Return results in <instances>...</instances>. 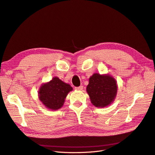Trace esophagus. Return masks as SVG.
I'll return each instance as SVG.
<instances>
[{
  "label": "esophagus",
  "instance_id": "1",
  "mask_svg": "<svg viewBox=\"0 0 155 155\" xmlns=\"http://www.w3.org/2000/svg\"><path fill=\"white\" fill-rule=\"evenodd\" d=\"M83 86H79V87H76L75 88H76V90H77V91H81V90H83Z\"/></svg>",
  "mask_w": 155,
  "mask_h": 155
}]
</instances>
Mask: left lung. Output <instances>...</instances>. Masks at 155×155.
Returning <instances> with one entry per match:
<instances>
[{
	"label": "left lung",
	"instance_id": "left-lung-1",
	"mask_svg": "<svg viewBox=\"0 0 155 155\" xmlns=\"http://www.w3.org/2000/svg\"><path fill=\"white\" fill-rule=\"evenodd\" d=\"M118 91L116 79L109 74L95 73L89 78L87 92L93 105L104 108L114 101Z\"/></svg>",
	"mask_w": 155,
	"mask_h": 155
}]
</instances>
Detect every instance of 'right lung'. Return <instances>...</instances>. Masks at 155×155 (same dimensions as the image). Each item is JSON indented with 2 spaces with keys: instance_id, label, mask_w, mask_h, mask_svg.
Listing matches in <instances>:
<instances>
[{
  "instance_id": "obj_1",
  "label": "right lung",
  "mask_w": 155,
  "mask_h": 155,
  "mask_svg": "<svg viewBox=\"0 0 155 155\" xmlns=\"http://www.w3.org/2000/svg\"><path fill=\"white\" fill-rule=\"evenodd\" d=\"M72 89L69 84L63 82L58 77H54L51 81L41 86L39 98L47 109L55 110L63 107L65 98Z\"/></svg>"
}]
</instances>
